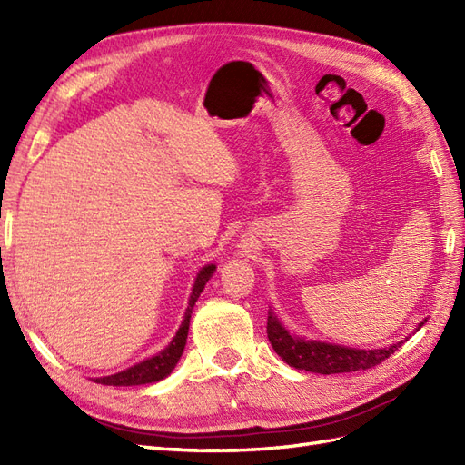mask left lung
I'll return each mask as SVG.
<instances>
[{
  "instance_id": "1",
  "label": "left lung",
  "mask_w": 465,
  "mask_h": 465,
  "mask_svg": "<svg viewBox=\"0 0 465 465\" xmlns=\"http://www.w3.org/2000/svg\"><path fill=\"white\" fill-rule=\"evenodd\" d=\"M425 322H420L419 328ZM267 337H270V343L275 349V353L289 367L316 374H340L372 369L376 364L386 361L390 355H393V351L407 341L401 340L382 349H355L318 340H306V337L291 333L272 308L267 312Z\"/></svg>"
}]
</instances>
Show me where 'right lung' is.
<instances>
[{"instance_id":"obj_1","label":"right lung","mask_w":465,"mask_h":465,"mask_svg":"<svg viewBox=\"0 0 465 465\" xmlns=\"http://www.w3.org/2000/svg\"><path fill=\"white\" fill-rule=\"evenodd\" d=\"M213 273H215V263H207L205 267H202L198 277H195L190 301H188V308L184 312V320H182L180 328H178L176 335L173 337L171 343H168L163 351H159L157 355H153V357H149L142 362H137V364H134V367L125 369L122 372L103 376V378H94V382L104 384V386H142V384L159 382V380H163V378L171 374L178 364L182 353H184L193 306H195V302H198L202 291L205 289V283Z\"/></svg>"}]
</instances>
